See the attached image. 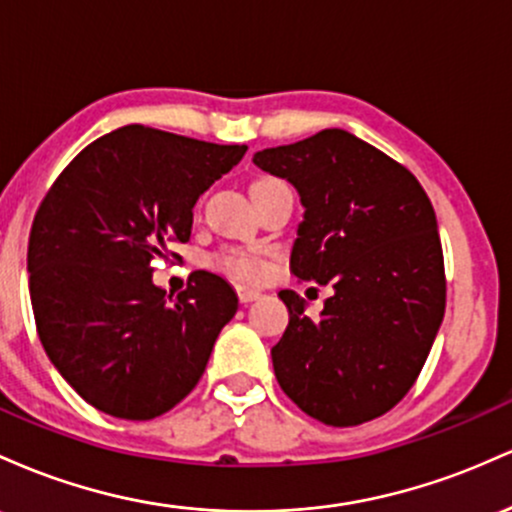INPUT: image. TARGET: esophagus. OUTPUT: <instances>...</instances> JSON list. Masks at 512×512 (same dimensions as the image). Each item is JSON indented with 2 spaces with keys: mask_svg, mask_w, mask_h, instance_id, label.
<instances>
[{
  "mask_svg": "<svg viewBox=\"0 0 512 512\" xmlns=\"http://www.w3.org/2000/svg\"><path fill=\"white\" fill-rule=\"evenodd\" d=\"M237 295H239L241 304H249V302H254V300H258V297H261V290H258V287H254V285H237Z\"/></svg>",
  "mask_w": 512,
  "mask_h": 512,
  "instance_id": "obj_1",
  "label": "esophagus"
}]
</instances>
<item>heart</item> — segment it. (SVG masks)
Wrapping results in <instances>:
<instances>
[{
	"label": "heart",
	"instance_id": "heart-1",
	"mask_svg": "<svg viewBox=\"0 0 512 512\" xmlns=\"http://www.w3.org/2000/svg\"><path fill=\"white\" fill-rule=\"evenodd\" d=\"M278 179H271V176H263V179H258L254 186H251V193L256 191V188L261 186H268V183H275ZM215 266L220 268L222 273L232 275V278L237 280H258L263 278L268 271V263L266 258H263L258 251H249V249H227L222 251V254L215 256Z\"/></svg>",
	"mask_w": 512,
	"mask_h": 512
}]
</instances>
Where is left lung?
Returning <instances> with one entry per match:
<instances>
[{"mask_svg":"<svg viewBox=\"0 0 512 512\" xmlns=\"http://www.w3.org/2000/svg\"><path fill=\"white\" fill-rule=\"evenodd\" d=\"M300 193L290 271L331 285L317 321L280 290L290 324L271 350L275 380L307 416L348 428L394 409L421 375L445 314L438 220L406 166L346 130L254 154Z\"/></svg>","mask_w":512,"mask_h":512,"instance_id":"left-lung-1","label":"left lung"}]
</instances>
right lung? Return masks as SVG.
Masks as SVG:
<instances>
[{"label": "right lung", "mask_w": 512, "mask_h": 512, "mask_svg": "<svg viewBox=\"0 0 512 512\" xmlns=\"http://www.w3.org/2000/svg\"><path fill=\"white\" fill-rule=\"evenodd\" d=\"M246 145H212L125 125L84 147L33 217L28 290L50 363L86 404L149 421L203 377L239 300L195 271L176 297L152 283L154 261L181 258L193 205L241 162Z\"/></svg>", "instance_id": "1"}]
</instances>
